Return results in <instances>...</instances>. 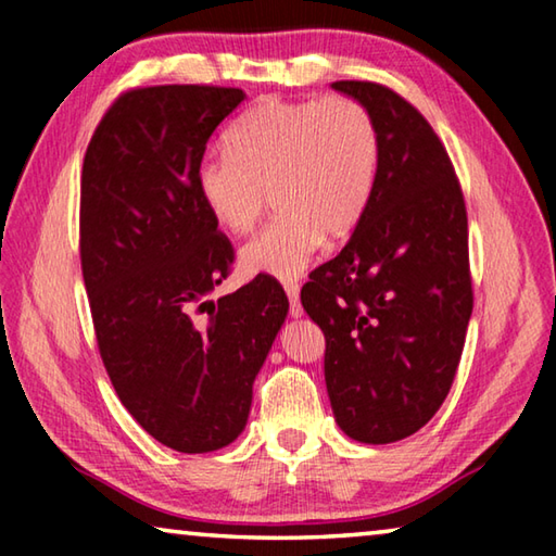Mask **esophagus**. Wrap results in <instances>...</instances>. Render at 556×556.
<instances>
[{
  "label": "esophagus",
  "instance_id": "obj_1",
  "mask_svg": "<svg viewBox=\"0 0 556 556\" xmlns=\"http://www.w3.org/2000/svg\"><path fill=\"white\" fill-rule=\"evenodd\" d=\"M285 291H287V296H289V314L294 316V318H299L301 314H304V308H301V301H299V285H296V281H287Z\"/></svg>",
  "mask_w": 556,
  "mask_h": 556
}]
</instances>
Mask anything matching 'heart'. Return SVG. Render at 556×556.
Returning a JSON list of instances; mask_svg holds the SVG:
<instances>
[{
    "mask_svg": "<svg viewBox=\"0 0 556 556\" xmlns=\"http://www.w3.org/2000/svg\"><path fill=\"white\" fill-rule=\"evenodd\" d=\"M225 149L195 172L201 203L223 230L248 235L275 199L277 218L240 250L248 275L275 279H296L324 235L355 228L380 162L370 112L348 96L262 100L228 129Z\"/></svg>",
    "mask_w": 556,
    "mask_h": 556,
    "instance_id": "1",
    "label": "heart"
}]
</instances>
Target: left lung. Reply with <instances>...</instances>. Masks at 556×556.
<instances>
[{
    "label": "left lung",
    "instance_id": "1",
    "mask_svg": "<svg viewBox=\"0 0 556 556\" xmlns=\"http://www.w3.org/2000/svg\"><path fill=\"white\" fill-rule=\"evenodd\" d=\"M370 112L378 176L355 232L301 289L326 336L333 417L361 444H392L434 417L473 312L468 218L454 164L421 112L388 86L336 80Z\"/></svg>",
    "mask_w": 556,
    "mask_h": 556
}]
</instances>
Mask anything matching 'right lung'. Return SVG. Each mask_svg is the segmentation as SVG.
I'll list each match as a JSON object with an SVG mask.
<instances>
[{
  "label": "right lung",
  "instance_id": "right-lung-1",
  "mask_svg": "<svg viewBox=\"0 0 556 556\" xmlns=\"http://www.w3.org/2000/svg\"><path fill=\"white\" fill-rule=\"evenodd\" d=\"M242 100L240 88L218 86L127 90L83 159L80 265L100 357L137 425L181 454L238 439L289 312L267 275L208 301L235 252L195 172Z\"/></svg>",
  "mask_w": 556,
  "mask_h": 556
}]
</instances>
